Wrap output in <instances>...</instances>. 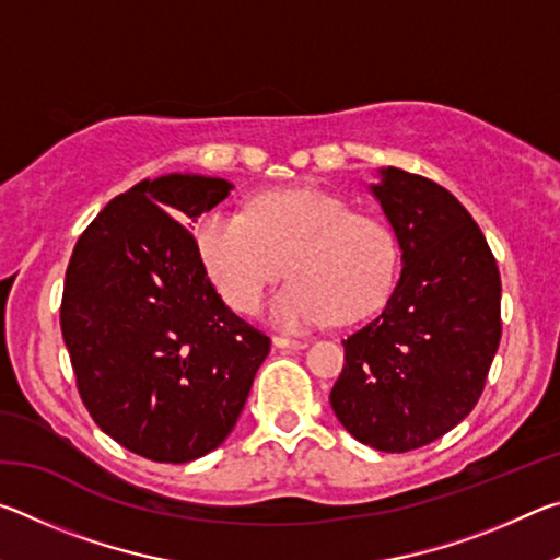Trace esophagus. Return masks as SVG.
I'll return each instance as SVG.
<instances>
[{
	"instance_id": "esophagus-1",
	"label": "esophagus",
	"mask_w": 560,
	"mask_h": 560,
	"mask_svg": "<svg viewBox=\"0 0 560 560\" xmlns=\"http://www.w3.org/2000/svg\"><path fill=\"white\" fill-rule=\"evenodd\" d=\"M273 346L277 348H287V350H301L306 348V340H296V338H287V336H273Z\"/></svg>"
}]
</instances>
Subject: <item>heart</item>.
Here are the masks:
<instances>
[{
  "label": "heart",
  "mask_w": 560,
  "mask_h": 560,
  "mask_svg": "<svg viewBox=\"0 0 560 560\" xmlns=\"http://www.w3.org/2000/svg\"><path fill=\"white\" fill-rule=\"evenodd\" d=\"M197 249L217 291L232 308L252 314L289 262V281L269 306L289 330L368 318L393 296L400 244L390 224L324 189H281L249 210H207L195 226Z\"/></svg>",
  "instance_id": "1"
}]
</instances>
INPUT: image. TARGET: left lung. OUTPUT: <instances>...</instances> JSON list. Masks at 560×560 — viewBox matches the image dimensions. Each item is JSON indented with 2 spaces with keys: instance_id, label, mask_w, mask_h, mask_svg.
<instances>
[{
  "instance_id": "8db88e82",
  "label": "left lung",
  "mask_w": 560,
  "mask_h": 560,
  "mask_svg": "<svg viewBox=\"0 0 560 560\" xmlns=\"http://www.w3.org/2000/svg\"><path fill=\"white\" fill-rule=\"evenodd\" d=\"M402 252L383 314L343 340L330 390L340 424L381 452L424 447L467 417L501 340V279L485 234L447 189L400 167L373 185Z\"/></svg>"
}]
</instances>
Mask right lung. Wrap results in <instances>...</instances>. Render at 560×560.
I'll return each instance as SVG.
<instances>
[{"label":"right lung","instance_id":"1","mask_svg":"<svg viewBox=\"0 0 560 560\" xmlns=\"http://www.w3.org/2000/svg\"><path fill=\"white\" fill-rule=\"evenodd\" d=\"M220 177L143 179L73 246L61 334L93 422L140 457L183 464L234 430L271 340L226 306L183 222L230 195Z\"/></svg>","mask_w":560,"mask_h":560}]
</instances>
